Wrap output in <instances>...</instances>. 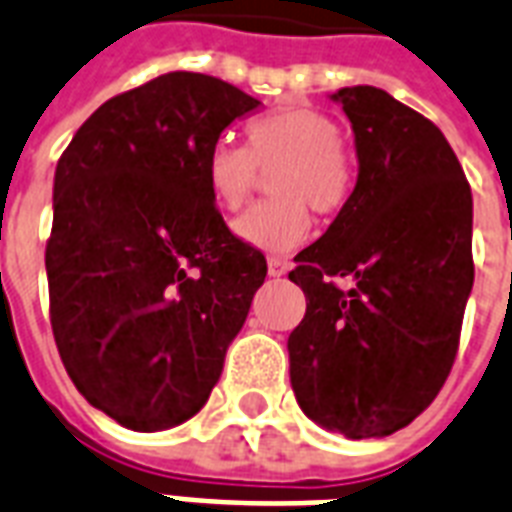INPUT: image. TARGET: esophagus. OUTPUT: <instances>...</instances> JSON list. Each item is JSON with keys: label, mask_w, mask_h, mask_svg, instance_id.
<instances>
[{"label": "esophagus", "mask_w": 512, "mask_h": 512, "mask_svg": "<svg viewBox=\"0 0 512 512\" xmlns=\"http://www.w3.org/2000/svg\"><path fill=\"white\" fill-rule=\"evenodd\" d=\"M267 269H269V277H283L285 272H288V261L280 259V256H269Z\"/></svg>", "instance_id": "34e87169"}]
</instances>
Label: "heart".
<instances>
[{
	"label": "heart",
	"mask_w": 512,
	"mask_h": 512,
	"mask_svg": "<svg viewBox=\"0 0 512 512\" xmlns=\"http://www.w3.org/2000/svg\"><path fill=\"white\" fill-rule=\"evenodd\" d=\"M275 200L256 205L235 221L243 243L261 251H293L310 237V208L334 216L350 202L358 170L342 144V128L331 114L312 106H285L245 125V146L219 141L205 154V186L221 211L248 205L272 173Z\"/></svg>",
	"instance_id": "obj_1"
}]
</instances>
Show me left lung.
<instances>
[{"mask_svg": "<svg viewBox=\"0 0 512 512\" xmlns=\"http://www.w3.org/2000/svg\"><path fill=\"white\" fill-rule=\"evenodd\" d=\"M358 184L288 272L307 312L288 336L301 411L347 438L392 435L441 392L473 288V197L433 122L379 87L336 90ZM339 279L351 283L347 289Z\"/></svg>", "mask_w": 512, "mask_h": 512, "instance_id": "8db88e82", "label": "left lung"}]
</instances>
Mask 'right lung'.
Listing matches in <instances>:
<instances>
[{
	"label": "right lung",
	"mask_w": 512,
	"mask_h": 512,
	"mask_svg": "<svg viewBox=\"0 0 512 512\" xmlns=\"http://www.w3.org/2000/svg\"><path fill=\"white\" fill-rule=\"evenodd\" d=\"M256 98L170 71L98 106L55 168L50 326L90 406L138 433L194 417L267 259L221 219L205 154Z\"/></svg>",
	"instance_id": "1"
}]
</instances>
